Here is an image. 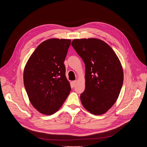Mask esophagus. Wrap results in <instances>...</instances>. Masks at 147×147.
I'll return each mask as SVG.
<instances>
[{"mask_svg":"<svg viewBox=\"0 0 147 147\" xmlns=\"http://www.w3.org/2000/svg\"><path fill=\"white\" fill-rule=\"evenodd\" d=\"M77 80H75V81H72V84H73V85L74 87L76 86V85L77 84Z\"/></svg>","mask_w":147,"mask_h":147,"instance_id":"obj_1","label":"esophagus"}]
</instances>
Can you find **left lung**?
<instances>
[{
	"label": "left lung",
	"instance_id": "left-lung-1",
	"mask_svg": "<svg viewBox=\"0 0 147 147\" xmlns=\"http://www.w3.org/2000/svg\"><path fill=\"white\" fill-rule=\"evenodd\" d=\"M71 45L84 62L86 88L80 95L82 106L101 115L117 100L123 82L120 61L112 48L98 38L75 39Z\"/></svg>",
	"mask_w": 147,
	"mask_h": 147
}]
</instances>
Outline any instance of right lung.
<instances>
[{"label": "right lung", "instance_id": "obj_1", "mask_svg": "<svg viewBox=\"0 0 147 147\" xmlns=\"http://www.w3.org/2000/svg\"><path fill=\"white\" fill-rule=\"evenodd\" d=\"M70 43V39H47L37 47L25 66L24 87L32 105L40 113L56 112L70 94L63 63Z\"/></svg>", "mask_w": 147, "mask_h": 147}]
</instances>
